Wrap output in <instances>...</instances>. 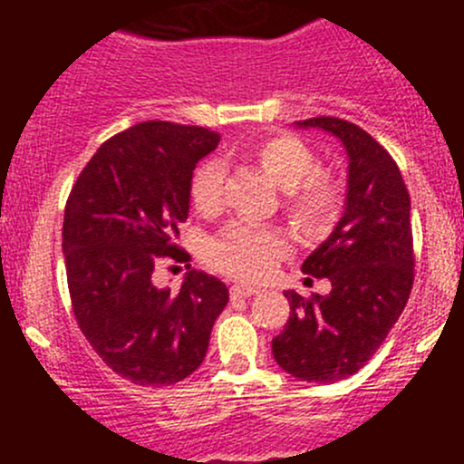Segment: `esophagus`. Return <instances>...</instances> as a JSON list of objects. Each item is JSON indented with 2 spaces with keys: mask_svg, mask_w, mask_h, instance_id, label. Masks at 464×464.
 <instances>
[{
  "mask_svg": "<svg viewBox=\"0 0 464 464\" xmlns=\"http://www.w3.org/2000/svg\"><path fill=\"white\" fill-rule=\"evenodd\" d=\"M258 294V287H251V285H233L231 287V298H249Z\"/></svg>",
  "mask_w": 464,
  "mask_h": 464,
  "instance_id": "esophagus-1",
  "label": "esophagus"
}]
</instances>
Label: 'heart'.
Wrapping results in <instances>:
<instances>
[{"instance_id":"obj_1","label":"heart","mask_w":464,"mask_h":464,"mask_svg":"<svg viewBox=\"0 0 464 464\" xmlns=\"http://www.w3.org/2000/svg\"><path fill=\"white\" fill-rule=\"evenodd\" d=\"M251 157L285 193V215L301 231L325 228L339 215L341 186L330 172L316 169L310 145L292 134H276L251 148ZM224 168L208 159L190 179V199L202 215L222 208ZM289 245L283 233L249 222H233L208 245V260L222 274L240 280H265L285 258Z\"/></svg>"}]
</instances>
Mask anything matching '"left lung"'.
<instances>
[{"label": "left lung", "instance_id": "obj_1", "mask_svg": "<svg viewBox=\"0 0 464 464\" xmlns=\"http://www.w3.org/2000/svg\"><path fill=\"white\" fill-rule=\"evenodd\" d=\"M343 143L348 193L339 224L303 262V274L330 278L327 296L285 292L289 319L271 341L278 366L301 382H341L366 366L413 287L411 198L391 154L366 130L334 116L298 121Z\"/></svg>", "mask_w": 464, "mask_h": 464}]
</instances>
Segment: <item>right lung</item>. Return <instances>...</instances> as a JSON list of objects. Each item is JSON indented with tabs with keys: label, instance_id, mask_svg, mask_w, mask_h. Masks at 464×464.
Wrapping results in <instances>:
<instances>
[{
	"label": "right lung",
	"instance_id": "right-lung-1",
	"mask_svg": "<svg viewBox=\"0 0 464 464\" xmlns=\"http://www.w3.org/2000/svg\"><path fill=\"white\" fill-rule=\"evenodd\" d=\"M219 134L145 121L114 134L82 168L64 206L63 251L73 314L98 357L139 386H170L199 368L228 303L222 280L188 271L157 289L154 265L186 260L175 245L190 179Z\"/></svg>",
	"mask_w": 464,
	"mask_h": 464
}]
</instances>
